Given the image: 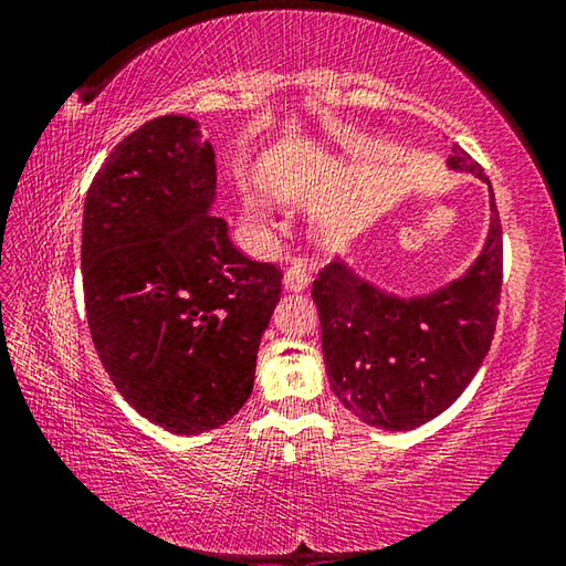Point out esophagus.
<instances>
[{"label": "esophagus", "mask_w": 566, "mask_h": 566, "mask_svg": "<svg viewBox=\"0 0 566 566\" xmlns=\"http://www.w3.org/2000/svg\"><path fill=\"white\" fill-rule=\"evenodd\" d=\"M310 286V270L304 262H292L284 272V290L286 292H304Z\"/></svg>", "instance_id": "34e87169"}]
</instances>
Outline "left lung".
<instances>
[{
	"label": "left lung",
	"mask_w": 566,
	"mask_h": 566,
	"mask_svg": "<svg viewBox=\"0 0 566 566\" xmlns=\"http://www.w3.org/2000/svg\"><path fill=\"white\" fill-rule=\"evenodd\" d=\"M449 167L484 169L452 145ZM492 191V189H490ZM502 294V222L492 191L486 244L462 280L421 300H397L342 262L312 284L332 391L371 427L405 432L452 405L482 367L494 339Z\"/></svg>",
	"instance_id": "left-lung-1"
}]
</instances>
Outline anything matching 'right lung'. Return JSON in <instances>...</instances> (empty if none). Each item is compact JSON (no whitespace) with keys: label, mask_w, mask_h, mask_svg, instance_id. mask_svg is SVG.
Listing matches in <instances>:
<instances>
[{"label":"right lung","mask_w":566,"mask_h":566,"mask_svg":"<svg viewBox=\"0 0 566 566\" xmlns=\"http://www.w3.org/2000/svg\"><path fill=\"white\" fill-rule=\"evenodd\" d=\"M214 149L165 114L124 137L94 175L82 284L94 349L119 395L175 434H202L252 395L282 270L232 244L209 214Z\"/></svg>","instance_id":"right-lung-1"}]
</instances>
